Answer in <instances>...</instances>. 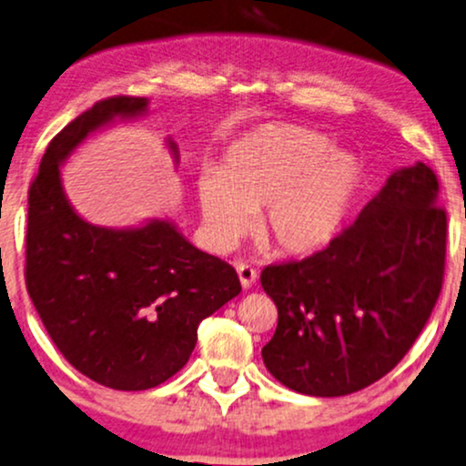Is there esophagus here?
Wrapping results in <instances>:
<instances>
[{
	"label": "esophagus",
	"instance_id": "obj_1",
	"mask_svg": "<svg viewBox=\"0 0 466 466\" xmlns=\"http://www.w3.org/2000/svg\"><path fill=\"white\" fill-rule=\"evenodd\" d=\"M234 267H237L240 286H243L245 290H247V288H251L253 284H256V279H258L256 268L249 267V264H245V262H237V264H234Z\"/></svg>",
	"mask_w": 466,
	"mask_h": 466
}]
</instances>
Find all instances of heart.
I'll list each match as a JSON object with an SVG mask.
<instances>
[{"label": "heart", "instance_id": "obj_1", "mask_svg": "<svg viewBox=\"0 0 466 466\" xmlns=\"http://www.w3.org/2000/svg\"><path fill=\"white\" fill-rule=\"evenodd\" d=\"M363 163L314 128L262 125L223 152L219 169L198 176L206 237L226 251L251 228L281 256L305 258L338 238L363 185Z\"/></svg>", "mask_w": 466, "mask_h": 466}]
</instances>
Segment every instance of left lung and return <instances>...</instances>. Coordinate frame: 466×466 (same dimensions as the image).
<instances>
[{
    "instance_id": "obj_1",
    "label": "left lung",
    "mask_w": 466,
    "mask_h": 466,
    "mask_svg": "<svg viewBox=\"0 0 466 466\" xmlns=\"http://www.w3.org/2000/svg\"><path fill=\"white\" fill-rule=\"evenodd\" d=\"M437 191L428 165L400 167L327 249L262 270L277 305L262 359L281 385L349 396L409 352L443 284L447 217Z\"/></svg>"
}]
</instances>
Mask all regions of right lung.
<instances>
[{"mask_svg":"<svg viewBox=\"0 0 466 466\" xmlns=\"http://www.w3.org/2000/svg\"><path fill=\"white\" fill-rule=\"evenodd\" d=\"M148 114V98L114 96L53 137L27 208V292L66 361L120 391L152 390L189 361L198 325L240 292L237 270L199 251L169 219L105 228L64 191L62 165L87 137ZM178 165V146L165 139Z\"/></svg>","mask_w":466,"mask_h":466,"instance_id":"right-lung-1","label":"right lung"}]
</instances>
